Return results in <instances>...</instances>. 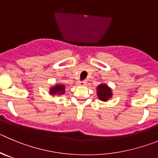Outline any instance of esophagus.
I'll use <instances>...</instances> for the list:
<instances>
[{"instance_id":"34e87169","label":"esophagus","mask_w":158,"mask_h":158,"mask_svg":"<svg viewBox=\"0 0 158 158\" xmlns=\"http://www.w3.org/2000/svg\"><path fill=\"white\" fill-rule=\"evenodd\" d=\"M86 84H87V82L85 81H83L79 82V85H82V86H85V85H86Z\"/></svg>"}]
</instances>
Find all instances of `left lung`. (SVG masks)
<instances>
[{"label":"left lung","instance_id":"8db88e82","mask_svg":"<svg viewBox=\"0 0 158 158\" xmlns=\"http://www.w3.org/2000/svg\"><path fill=\"white\" fill-rule=\"evenodd\" d=\"M97 95L99 100L106 102L112 97L113 94L110 88H109L106 84H101L97 87Z\"/></svg>","mask_w":158,"mask_h":158}]
</instances>
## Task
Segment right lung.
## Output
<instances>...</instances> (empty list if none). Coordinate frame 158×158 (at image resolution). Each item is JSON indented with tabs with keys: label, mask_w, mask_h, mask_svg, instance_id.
<instances>
[{
	"label": "right lung",
	"mask_w": 158,
	"mask_h": 158,
	"mask_svg": "<svg viewBox=\"0 0 158 158\" xmlns=\"http://www.w3.org/2000/svg\"><path fill=\"white\" fill-rule=\"evenodd\" d=\"M50 95H63L65 93V85L58 84V85H54L53 87L50 88Z\"/></svg>",
	"instance_id": "obj_1"
}]
</instances>
